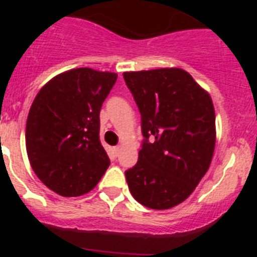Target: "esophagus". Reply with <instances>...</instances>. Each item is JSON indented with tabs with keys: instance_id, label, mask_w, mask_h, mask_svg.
Instances as JSON below:
<instances>
[{
	"instance_id": "obj_1",
	"label": "esophagus",
	"mask_w": 257,
	"mask_h": 257,
	"mask_svg": "<svg viewBox=\"0 0 257 257\" xmlns=\"http://www.w3.org/2000/svg\"><path fill=\"white\" fill-rule=\"evenodd\" d=\"M119 147H113V149H112V152H113V154H114V157H117L118 154H119Z\"/></svg>"
}]
</instances>
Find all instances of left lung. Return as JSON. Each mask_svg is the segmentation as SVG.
I'll return each mask as SVG.
<instances>
[{
    "label": "left lung",
    "mask_w": 257,
    "mask_h": 257,
    "mask_svg": "<svg viewBox=\"0 0 257 257\" xmlns=\"http://www.w3.org/2000/svg\"><path fill=\"white\" fill-rule=\"evenodd\" d=\"M142 114L139 160L127 170L136 201L167 210L196 189L212 161L216 126L210 94L181 68L124 72Z\"/></svg>",
    "instance_id": "left-lung-1"
}]
</instances>
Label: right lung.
<instances>
[{"mask_svg": "<svg viewBox=\"0 0 257 257\" xmlns=\"http://www.w3.org/2000/svg\"><path fill=\"white\" fill-rule=\"evenodd\" d=\"M115 81L117 73L76 68L50 79L32 103L28 160L37 178L59 196L86 194L109 167L99 115Z\"/></svg>", "mask_w": 257, "mask_h": 257, "instance_id": "add662e5", "label": "right lung"}]
</instances>
